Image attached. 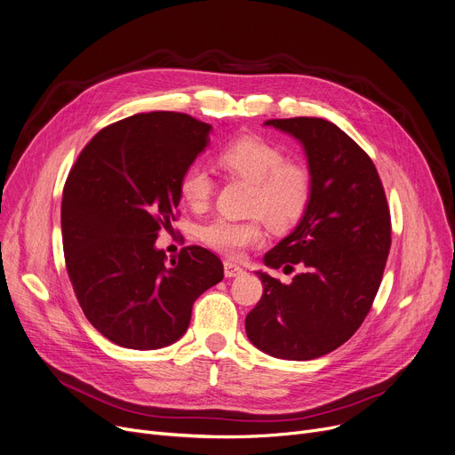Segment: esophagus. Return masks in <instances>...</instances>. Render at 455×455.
<instances>
[{
  "label": "esophagus",
  "instance_id": "1",
  "mask_svg": "<svg viewBox=\"0 0 455 455\" xmlns=\"http://www.w3.org/2000/svg\"><path fill=\"white\" fill-rule=\"evenodd\" d=\"M243 273H245L243 267L234 264V261H225V276H227V278L240 276V275H243Z\"/></svg>",
  "mask_w": 455,
  "mask_h": 455
}]
</instances>
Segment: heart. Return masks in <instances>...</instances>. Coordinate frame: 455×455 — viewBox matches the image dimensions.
<instances>
[{
    "label": "heart",
    "mask_w": 455,
    "mask_h": 455,
    "mask_svg": "<svg viewBox=\"0 0 455 455\" xmlns=\"http://www.w3.org/2000/svg\"><path fill=\"white\" fill-rule=\"evenodd\" d=\"M220 164L235 177L254 184L252 213L259 218L230 221L218 218L201 228V240L213 251L240 258L247 249L266 240L264 220L275 230L295 227L312 201V175L302 165L288 164L285 153L259 136H240L220 151ZM179 191L182 201L194 210H203L213 194V179L199 162L188 165Z\"/></svg>",
    "instance_id": "obj_1"
}]
</instances>
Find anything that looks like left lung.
Returning <instances> with one entry per match:
<instances>
[{
  "label": "left lung",
  "mask_w": 455,
  "mask_h": 455,
  "mask_svg": "<svg viewBox=\"0 0 455 455\" xmlns=\"http://www.w3.org/2000/svg\"><path fill=\"white\" fill-rule=\"evenodd\" d=\"M297 138L312 175V201L264 261L302 273L282 283L258 271L264 295L245 319L251 343L275 357L315 360L348 341L378 293L391 249V213L369 155L321 117L267 119Z\"/></svg>",
  "instance_id": "1"
}]
</instances>
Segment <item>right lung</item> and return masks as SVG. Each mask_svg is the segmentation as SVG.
Instances as JSON below:
<instances>
[{
	"label": "right lung",
	"instance_id": "obj_1",
	"mask_svg": "<svg viewBox=\"0 0 455 455\" xmlns=\"http://www.w3.org/2000/svg\"><path fill=\"white\" fill-rule=\"evenodd\" d=\"M210 131L180 112L136 114L95 134L66 179L68 276L86 319L119 347L175 343L197 297L223 280L221 259L208 249L189 245L167 261L155 247L177 218L179 180Z\"/></svg>",
	"mask_w": 455,
	"mask_h": 455
}]
</instances>
